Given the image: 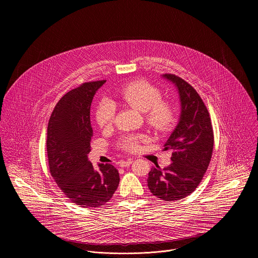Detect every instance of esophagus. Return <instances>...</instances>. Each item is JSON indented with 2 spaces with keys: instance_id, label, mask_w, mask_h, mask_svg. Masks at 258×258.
Here are the masks:
<instances>
[{
  "instance_id": "34e87169",
  "label": "esophagus",
  "mask_w": 258,
  "mask_h": 258,
  "mask_svg": "<svg viewBox=\"0 0 258 258\" xmlns=\"http://www.w3.org/2000/svg\"><path fill=\"white\" fill-rule=\"evenodd\" d=\"M133 159H127V160H120L119 162H118V164H119V166L120 167H125V166H130L132 163H133Z\"/></svg>"
}]
</instances>
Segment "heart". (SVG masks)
I'll return each mask as SVG.
<instances>
[{
	"mask_svg": "<svg viewBox=\"0 0 258 258\" xmlns=\"http://www.w3.org/2000/svg\"><path fill=\"white\" fill-rule=\"evenodd\" d=\"M119 97L131 107L144 112V118L154 132L163 134L169 132L176 122V110L172 103L162 100L161 92L155 86L146 81H135L124 85L118 92ZM115 108L109 101H101L96 109V121L102 128L111 125ZM145 135H124L117 146L128 152L138 150L140 144L145 141Z\"/></svg>",
	"mask_w": 258,
	"mask_h": 258,
	"instance_id": "b5f03b06",
	"label": "heart"
}]
</instances>
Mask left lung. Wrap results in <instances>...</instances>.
<instances>
[{"instance_id":"left-lung-1","label":"left lung","mask_w":258,"mask_h":258,"mask_svg":"<svg viewBox=\"0 0 258 258\" xmlns=\"http://www.w3.org/2000/svg\"><path fill=\"white\" fill-rule=\"evenodd\" d=\"M163 78L175 85L180 100V117L166 143L171 150V163L149 171L151 193L164 201H175L193 193L202 180L213 151V130L208 110L196 90L177 76L165 73Z\"/></svg>"}]
</instances>
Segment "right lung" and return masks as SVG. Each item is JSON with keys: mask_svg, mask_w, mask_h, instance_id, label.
Returning a JSON list of instances; mask_svg holds the SVG:
<instances>
[{"mask_svg": "<svg viewBox=\"0 0 258 258\" xmlns=\"http://www.w3.org/2000/svg\"><path fill=\"white\" fill-rule=\"evenodd\" d=\"M105 82L85 83L66 93L56 104L48 123L50 173L65 196L85 208L107 203L120 179L112 164H99L96 169L88 159L93 137L91 104Z\"/></svg>", "mask_w": 258, "mask_h": 258, "instance_id": "right-lung-1", "label": "right lung"}]
</instances>
